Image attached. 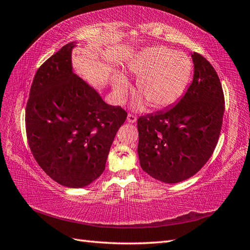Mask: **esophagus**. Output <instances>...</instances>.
Segmentation results:
<instances>
[{
	"mask_svg": "<svg viewBox=\"0 0 250 250\" xmlns=\"http://www.w3.org/2000/svg\"><path fill=\"white\" fill-rule=\"evenodd\" d=\"M136 116L133 115V114H129L128 117H126V121L129 122V124H134V122L136 121Z\"/></svg>",
	"mask_w": 250,
	"mask_h": 250,
	"instance_id": "34e87169",
	"label": "esophagus"
}]
</instances>
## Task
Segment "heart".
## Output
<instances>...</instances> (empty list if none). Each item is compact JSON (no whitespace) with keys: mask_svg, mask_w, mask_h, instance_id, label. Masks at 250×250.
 Wrapping results in <instances>:
<instances>
[{"mask_svg":"<svg viewBox=\"0 0 250 250\" xmlns=\"http://www.w3.org/2000/svg\"><path fill=\"white\" fill-rule=\"evenodd\" d=\"M129 72L137 77L136 93L141 94L152 108L172 105L183 94L192 71L189 58L167 47L153 46L141 51L128 64ZM125 77L114 82L117 100L124 98L128 89ZM142 107V102L137 103Z\"/></svg>","mask_w":250,"mask_h":250,"instance_id":"b5f03b06","label":"heart"}]
</instances>
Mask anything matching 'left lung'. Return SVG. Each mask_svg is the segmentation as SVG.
I'll list each match as a JSON object with an SVG mask.
<instances>
[{
    "instance_id": "obj_1",
    "label": "left lung",
    "mask_w": 250,
    "mask_h": 250,
    "mask_svg": "<svg viewBox=\"0 0 250 250\" xmlns=\"http://www.w3.org/2000/svg\"><path fill=\"white\" fill-rule=\"evenodd\" d=\"M194 74L173 107L137 119L143 171L167 184L193 176L213 155L218 142L225 97L213 65L193 52Z\"/></svg>"
}]
</instances>
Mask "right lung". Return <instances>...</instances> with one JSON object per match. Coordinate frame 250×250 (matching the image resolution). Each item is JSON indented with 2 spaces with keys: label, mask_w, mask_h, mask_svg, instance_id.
Masks as SVG:
<instances>
[{
  "label": "right lung",
  "mask_w": 250,
  "mask_h": 250,
  "mask_svg": "<svg viewBox=\"0 0 250 250\" xmlns=\"http://www.w3.org/2000/svg\"><path fill=\"white\" fill-rule=\"evenodd\" d=\"M75 42L64 45L37 70L25 108L32 155L62 186L83 188L104 172L115 135L126 119L120 106L73 72Z\"/></svg>",
  "instance_id": "1"
}]
</instances>
